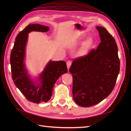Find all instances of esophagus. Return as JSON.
Here are the masks:
<instances>
[{"label":"esophagus","mask_w":131,"mask_h":131,"mask_svg":"<svg viewBox=\"0 0 131 131\" xmlns=\"http://www.w3.org/2000/svg\"><path fill=\"white\" fill-rule=\"evenodd\" d=\"M71 65H72V62L70 61H68V62H67V68H68V69L69 70L70 67L71 66Z\"/></svg>","instance_id":"34e87169"}]
</instances>
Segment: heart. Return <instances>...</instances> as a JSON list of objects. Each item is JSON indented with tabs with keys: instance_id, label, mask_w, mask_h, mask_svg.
Wrapping results in <instances>:
<instances>
[{
	"instance_id": "obj_1",
	"label": "heart",
	"mask_w": 131,
	"mask_h": 131,
	"mask_svg": "<svg viewBox=\"0 0 131 131\" xmlns=\"http://www.w3.org/2000/svg\"><path fill=\"white\" fill-rule=\"evenodd\" d=\"M93 40L92 38H89L83 41L79 47L78 54L80 56H85L88 53L89 51L92 47Z\"/></svg>"
}]
</instances>
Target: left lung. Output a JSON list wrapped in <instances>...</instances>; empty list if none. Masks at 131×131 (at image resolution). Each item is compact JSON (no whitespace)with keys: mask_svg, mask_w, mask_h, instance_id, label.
Returning <instances> with one entry per match:
<instances>
[{"mask_svg":"<svg viewBox=\"0 0 131 131\" xmlns=\"http://www.w3.org/2000/svg\"><path fill=\"white\" fill-rule=\"evenodd\" d=\"M101 42L96 50L74 59L69 69L73 76V96L80 106L96 105L112 92L120 72V59L114 38L104 27L97 26Z\"/></svg>","mask_w":131,"mask_h":131,"instance_id":"8db88e82","label":"left lung"}]
</instances>
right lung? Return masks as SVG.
I'll return each instance as SVG.
<instances>
[{
	"mask_svg": "<svg viewBox=\"0 0 131 131\" xmlns=\"http://www.w3.org/2000/svg\"><path fill=\"white\" fill-rule=\"evenodd\" d=\"M49 29V27L39 24L27 26L17 35L10 55L12 78L15 85L28 100L37 104L49 101L56 81L68 72L64 61L50 60L36 80L31 79L28 73L25 60L28 34L33 31L46 32Z\"/></svg>",
	"mask_w": 131,
	"mask_h": 131,
	"instance_id": "add662e5",
	"label": "right lung"
}]
</instances>
